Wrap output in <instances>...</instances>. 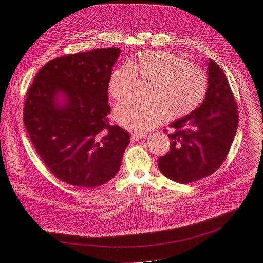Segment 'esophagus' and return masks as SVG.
<instances>
[{
	"instance_id": "34e87169",
	"label": "esophagus",
	"mask_w": 263,
	"mask_h": 263,
	"mask_svg": "<svg viewBox=\"0 0 263 263\" xmlns=\"http://www.w3.org/2000/svg\"><path fill=\"white\" fill-rule=\"evenodd\" d=\"M146 134L145 133H133L131 135V141L132 142H137V141H141L143 139H145Z\"/></svg>"
}]
</instances>
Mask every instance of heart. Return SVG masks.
<instances>
[{"label": "heart", "mask_w": 263, "mask_h": 263, "mask_svg": "<svg viewBox=\"0 0 263 263\" xmlns=\"http://www.w3.org/2000/svg\"><path fill=\"white\" fill-rule=\"evenodd\" d=\"M136 77L148 80L144 99L118 103L115 120L135 132H145L163 122L191 114L203 101L208 80L201 69L167 51H144L112 73L108 91L115 100L131 95Z\"/></svg>", "instance_id": "obj_1"}]
</instances>
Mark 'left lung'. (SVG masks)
<instances>
[{
  "label": "left lung",
  "mask_w": 263,
  "mask_h": 263,
  "mask_svg": "<svg viewBox=\"0 0 263 263\" xmlns=\"http://www.w3.org/2000/svg\"><path fill=\"white\" fill-rule=\"evenodd\" d=\"M239 115L228 80L213 61L208 62V88L202 103L171 123V150L158 160L171 180L187 184L213 174L227 157L237 133Z\"/></svg>",
  "instance_id": "1"
}]
</instances>
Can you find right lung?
I'll return each instance as SVG.
<instances>
[{
	"instance_id": "obj_1",
	"label": "right lung",
	"mask_w": 263,
	"mask_h": 263,
	"mask_svg": "<svg viewBox=\"0 0 263 263\" xmlns=\"http://www.w3.org/2000/svg\"><path fill=\"white\" fill-rule=\"evenodd\" d=\"M118 48L65 55L47 63L26 95L23 122L37 154L60 180L97 187L119 171L130 143L107 122L108 81Z\"/></svg>"
}]
</instances>
